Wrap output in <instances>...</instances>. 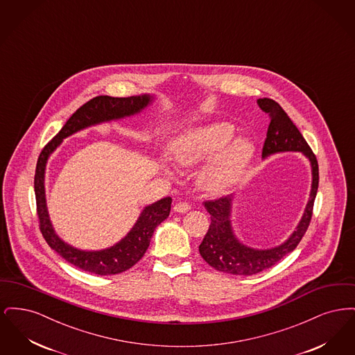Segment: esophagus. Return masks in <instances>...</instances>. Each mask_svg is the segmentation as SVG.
<instances>
[{"label": "esophagus", "mask_w": 355, "mask_h": 355, "mask_svg": "<svg viewBox=\"0 0 355 355\" xmlns=\"http://www.w3.org/2000/svg\"><path fill=\"white\" fill-rule=\"evenodd\" d=\"M190 209H191V205L187 202L175 203V206H174V211H177V213H186Z\"/></svg>", "instance_id": "34e87169"}]
</instances>
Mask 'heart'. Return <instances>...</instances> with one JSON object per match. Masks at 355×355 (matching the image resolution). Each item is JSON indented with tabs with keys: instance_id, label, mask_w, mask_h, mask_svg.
<instances>
[{
	"instance_id": "1",
	"label": "heart",
	"mask_w": 355,
	"mask_h": 355,
	"mask_svg": "<svg viewBox=\"0 0 355 355\" xmlns=\"http://www.w3.org/2000/svg\"><path fill=\"white\" fill-rule=\"evenodd\" d=\"M234 135L233 125L226 122L194 128L171 142L170 154L185 169H196L209 160L198 174V184L206 191L218 193L236 182L253 153L246 139L232 142Z\"/></svg>"
}]
</instances>
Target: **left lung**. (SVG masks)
<instances>
[{
    "instance_id": "obj_1",
    "label": "left lung",
    "mask_w": 355,
    "mask_h": 355,
    "mask_svg": "<svg viewBox=\"0 0 355 355\" xmlns=\"http://www.w3.org/2000/svg\"><path fill=\"white\" fill-rule=\"evenodd\" d=\"M258 106L270 117L266 139L262 148V157L279 152H302L311 162L313 185L304 217L297 230L281 246L255 250L242 245L233 234L230 225V210L233 196H222L216 200L203 201V206L210 217V226L200 245V254L203 259L216 270L234 275H253L266 270L279 262L285 255L291 253L304 236L313 217V207L320 182V169L315 154L307 145L304 135L297 129L286 112L278 102L270 98H259Z\"/></svg>"
}]
</instances>
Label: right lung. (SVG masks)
<instances>
[{
    "mask_svg": "<svg viewBox=\"0 0 355 355\" xmlns=\"http://www.w3.org/2000/svg\"><path fill=\"white\" fill-rule=\"evenodd\" d=\"M149 102L150 96H133L121 98L109 96L94 97L71 114V117L67 121L58 135L53 137V139L40 153L34 174V193L40 230L51 249L78 269L98 275H112L119 274L135 266L144 257V254L146 253L155 227L169 217L171 198L166 197L146 206L138 220L135 222L133 229L117 245L101 252H83L67 245L53 230L46 209L44 186L46 161L51 153L61 144L64 138L90 125L135 114L141 109L148 106Z\"/></svg>",
    "mask_w": 355,
    "mask_h": 355,
    "instance_id": "right-lung-1",
    "label": "right lung"
}]
</instances>
